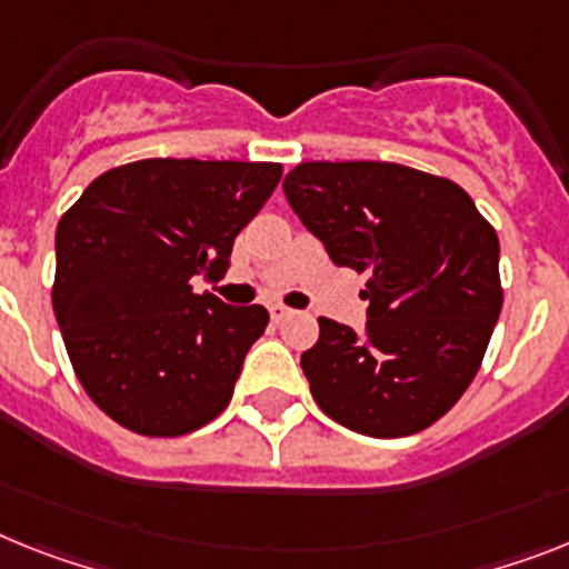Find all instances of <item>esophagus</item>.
Masks as SVG:
<instances>
[{
  "mask_svg": "<svg viewBox=\"0 0 569 569\" xmlns=\"http://www.w3.org/2000/svg\"><path fill=\"white\" fill-rule=\"evenodd\" d=\"M269 312H271V321H286V318L292 315V309L283 307V303H271Z\"/></svg>",
  "mask_w": 569,
  "mask_h": 569,
  "instance_id": "1",
  "label": "esophagus"
}]
</instances>
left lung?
I'll return each mask as SVG.
<instances>
[{
	"instance_id": "8db88e82",
	"label": "left lung",
	"mask_w": 569,
	"mask_h": 569,
	"mask_svg": "<svg viewBox=\"0 0 569 569\" xmlns=\"http://www.w3.org/2000/svg\"><path fill=\"white\" fill-rule=\"evenodd\" d=\"M283 193L336 266L370 274L365 332L318 318L300 356L315 402L365 437L425 431L466 393L498 323V233L460 184L390 161H307Z\"/></svg>"
}]
</instances>
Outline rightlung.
Here are the masks:
<instances>
[{
	"instance_id": "add662e5",
	"label": "right lung",
	"mask_w": 569,
	"mask_h": 569,
	"mask_svg": "<svg viewBox=\"0 0 569 569\" xmlns=\"http://www.w3.org/2000/svg\"><path fill=\"white\" fill-rule=\"evenodd\" d=\"M280 176L271 161L144 159L63 213L51 303L80 385L118 425L181 437L228 408L269 312L196 295L190 277L228 269Z\"/></svg>"
}]
</instances>
